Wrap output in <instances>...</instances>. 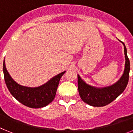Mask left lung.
<instances>
[{"instance_id":"8db88e82","label":"left lung","mask_w":133,"mask_h":133,"mask_svg":"<svg viewBox=\"0 0 133 133\" xmlns=\"http://www.w3.org/2000/svg\"><path fill=\"white\" fill-rule=\"evenodd\" d=\"M125 68L121 78L115 84L108 87L98 89L86 84L78 75V89L80 97L84 103L90 106L104 107L112 102L126 89L129 82L130 61L127 56V48L124 43Z\"/></svg>"}]
</instances>
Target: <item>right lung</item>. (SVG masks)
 Segmentation results:
<instances>
[{"label": "right lung", "instance_id": "add662e5", "mask_svg": "<svg viewBox=\"0 0 133 133\" xmlns=\"http://www.w3.org/2000/svg\"><path fill=\"white\" fill-rule=\"evenodd\" d=\"M3 72L5 83L11 95L25 106L37 109L44 107L53 101L60 79L65 71L55 76L46 84L36 88L26 87L17 84L7 71L4 60Z\"/></svg>", "mask_w": 133, "mask_h": 133}]
</instances>
